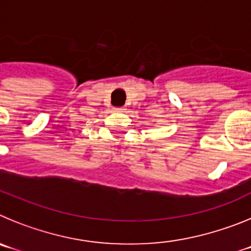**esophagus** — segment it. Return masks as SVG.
Wrapping results in <instances>:
<instances>
[{"label": "esophagus", "instance_id": "esophagus-1", "mask_svg": "<svg viewBox=\"0 0 251 251\" xmlns=\"http://www.w3.org/2000/svg\"><path fill=\"white\" fill-rule=\"evenodd\" d=\"M115 110H118V112H123V110H126V108H124V106H118V108H115Z\"/></svg>", "mask_w": 251, "mask_h": 251}]
</instances>
